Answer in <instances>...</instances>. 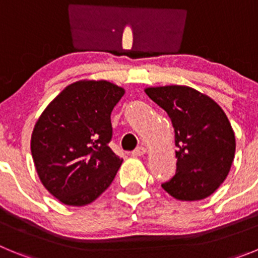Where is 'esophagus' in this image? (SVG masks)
I'll list each match as a JSON object with an SVG mask.
<instances>
[{
	"label": "esophagus",
	"mask_w": 258,
	"mask_h": 258,
	"mask_svg": "<svg viewBox=\"0 0 258 258\" xmlns=\"http://www.w3.org/2000/svg\"><path fill=\"white\" fill-rule=\"evenodd\" d=\"M145 154H146V147H143V146L137 147V149L132 152V155H133V156H142V155H145Z\"/></svg>",
	"instance_id": "34e87169"
}]
</instances>
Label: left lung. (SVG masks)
<instances>
[{
    "mask_svg": "<svg viewBox=\"0 0 258 258\" xmlns=\"http://www.w3.org/2000/svg\"><path fill=\"white\" fill-rule=\"evenodd\" d=\"M174 127L177 170L161 187L184 202L206 199L226 179L235 156V134L226 113L208 95L181 85L146 88Z\"/></svg>",
    "mask_w": 258,
    "mask_h": 258,
    "instance_id": "1",
    "label": "left lung"
}]
</instances>
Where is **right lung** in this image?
<instances>
[{"instance_id":"obj_1","label":"right lung","mask_w":258,"mask_h":258,"mask_svg":"<svg viewBox=\"0 0 258 258\" xmlns=\"http://www.w3.org/2000/svg\"><path fill=\"white\" fill-rule=\"evenodd\" d=\"M125 90L106 80H81L44 109L31 138L40 181L66 206L94 202L112 183L122 159L109 149L111 112Z\"/></svg>"}]
</instances>
